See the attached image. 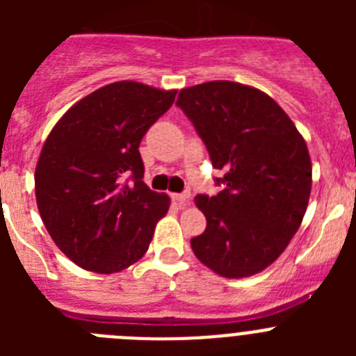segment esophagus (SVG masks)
Instances as JSON below:
<instances>
[{
	"instance_id": "esophagus-1",
	"label": "esophagus",
	"mask_w": 356,
	"mask_h": 356,
	"mask_svg": "<svg viewBox=\"0 0 356 356\" xmlns=\"http://www.w3.org/2000/svg\"><path fill=\"white\" fill-rule=\"evenodd\" d=\"M172 200L178 203L180 207H185L188 203V200H191V193H181V194H172Z\"/></svg>"
}]
</instances>
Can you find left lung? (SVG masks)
<instances>
[{"label":"left lung","mask_w":356,"mask_h":356,"mask_svg":"<svg viewBox=\"0 0 356 356\" xmlns=\"http://www.w3.org/2000/svg\"><path fill=\"white\" fill-rule=\"evenodd\" d=\"M176 105L196 128L216 169L217 196L197 194L207 229L194 254L225 278L271 266L289 246L312 191L308 147L285 110L262 90L216 80L181 89Z\"/></svg>","instance_id":"left-lung-1"}]
</instances>
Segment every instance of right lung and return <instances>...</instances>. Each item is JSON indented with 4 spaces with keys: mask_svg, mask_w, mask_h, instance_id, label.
Instances as JSON below:
<instances>
[{
    "mask_svg": "<svg viewBox=\"0 0 356 356\" xmlns=\"http://www.w3.org/2000/svg\"><path fill=\"white\" fill-rule=\"evenodd\" d=\"M175 96L114 81L74 103L44 143L37 207L53 242L81 269L119 273L149 248L171 200L144 184L139 144Z\"/></svg>",
    "mask_w": 356,
    "mask_h": 356,
    "instance_id": "right-lung-1",
    "label": "right lung"
}]
</instances>
